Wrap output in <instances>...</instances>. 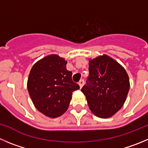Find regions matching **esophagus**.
<instances>
[{"mask_svg":"<svg viewBox=\"0 0 148 148\" xmlns=\"http://www.w3.org/2000/svg\"><path fill=\"white\" fill-rule=\"evenodd\" d=\"M84 82H85L84 79H81V80L79 82V87H80V88H82V86H83V85H84Z\"/></svg>","mask_w":148,"mask_h":148,"instance_id":"esophagus-1","label":"esophagus"}]
</instances>
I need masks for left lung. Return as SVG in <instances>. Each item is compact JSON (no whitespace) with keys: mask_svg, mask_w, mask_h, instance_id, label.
<instances>
[{"mask_svg":"<svg viewBox=\"0 0 148 148\" xmlns=\"http://www.w3.org/2000/svg\"><path fill=\"white\" fill-rule=\"evenodd\" d=\"M89 76L82 91L91 112L107 118L119 111L130 88L125 69L107 55L89 60Z\"/></svg>","mask_w":148,"mask_h":148,"instance_id":"1","label":"left lung"}]
</instances>
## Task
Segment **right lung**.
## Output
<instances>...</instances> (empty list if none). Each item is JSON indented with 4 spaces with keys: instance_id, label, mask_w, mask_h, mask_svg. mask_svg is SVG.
I'll return each instance as SVG.
<instances>
[{
    "instance_id": "obj_1",
    "label": "right lung",
    "mask_w": 148,
    "mask_h": 148,
    "mask_svg": "<svg viewBox=\"0 0 148 148\" xmlns=\"http://www.w3.org/2000/svg\"><path fill=\"white\" fill-rule=\"evenodd\" d=\"M67 61L57 55L43 58L33 66L27 79V90L36 108L49 118L67 110L73 91L79 89L72 81Z\"/></svg>"
}]
</instances>
